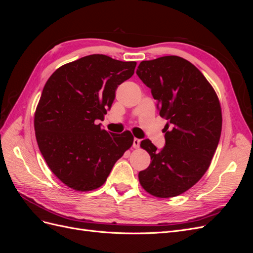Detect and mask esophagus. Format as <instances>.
<instances>
[{
	"mask_svg": "<svg viewBox=\"0 0 253 253\" xmlns=\"http://www.w3.org/2000/svg\"><path fill=\"white\" fill-rule=\"evenodd\" d=\"M139 145H140V139L134 138V140H133V147L135 149H137V148H139Z\"/></svg>",
	"mask_w": 253,
	"mask_h": 253,
	"instance_id": "esophagus-1",
	"label": "esophagus"
}]
</instances>
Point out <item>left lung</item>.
I'll return each instance as SVG.
<instances>
[{"instance_id":"1","label":"left lung","mask_w":253,"mask_h":253,"mask_svg":"<svg viewBox=\"0 0 253 253\" xmlns=\"http://www.w3.org/2000/svg\"><path fill=\"white\" fill-rule=\"evenodd\" d=\"M136 74L168 120L162 150L149 139L140 143L152 160L138 174L140 185L156 197L177 196L203 177L217 148L223 121L217 95L198 68L177 56L142 61Z\"/></svg>"}]
</instances>
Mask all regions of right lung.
I'll return each mask as SVG.
<instances>
[{
  "label": "right lung",
  "mask_w": 253,
  "mask_h": 253,
  "mask_svg": "<svg viewBox=\"0 0 253 253\" xmlns=\"http://www.w3.org/2000/svg\"><path fill=\"white\" fill-rule=\"evenodd\" d=\"M134 61L89 55L64 64L45 83L35 132L51 172L76 191L101 187L115 163L132 147L129 131L108 133L97 119L111 109L118 85L134 74Z\"/></svg>",
  "instance_id": "add662e5"
}]
</instances>
